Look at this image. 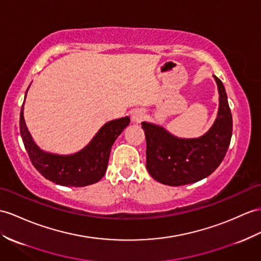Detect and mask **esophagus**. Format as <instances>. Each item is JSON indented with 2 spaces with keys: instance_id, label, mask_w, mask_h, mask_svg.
I'll return each instance as SVG.
<instances>
[{
  "instance_id": "34e87169",
  "label": "esophagus",
  "mask_w": 261,
  "mask_h": 261,
  "mask_svg": "<svg viewBox=\"0 0 261 261\" xmlns=\"http://www.w3.org/2000/svg\"><path fill=\"white\" fill-rule=\"evenodd\" d=\"M145 117V114L141 110H136L132 113L130 119L133 123H139Z\"/></svg>"
}]
</instances>
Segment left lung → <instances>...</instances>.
<instances>
[{"instance_id": "1", "label": "left lung", "mask_w": 261, "mask_h": 261, "mask_svg": "<svg viewBox=\"0 0 261 261\" xmlns=\"http://www.w3.org/2000/svg\"><path fill=\"white\" fill-rule=\"evenodd\" d=\"M219 95L218 113L204 135L177 137L162 125L142 122L146 137V168L155 180L181 186L206 178L224 160L232 134V117L225 86L213 75Z\"/></svg>"}]
</instances>
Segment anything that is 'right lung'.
<instances>
[{
	"label": "right lung",
	"mask_w": 261,
	"mask_h": 261,
	"mask_svg": "<svg viewBox=\"0 0 261 261\" xmlns=\"http://www.w3.org/2000/svg\"><path fill=\"white\" fill-rule=\"evenodd\" d=\"M30 86L25 92L24 103ZM24 103L20 115L21 137L32 164L42 176L57 185L66 187H84L103 178L112 146L129 125L128 116L105 123L85 147L73 154L62 155L43 150L34 142L24 119Z\"/></svg>",
	"instance_id": "1"
}]
</instances>
